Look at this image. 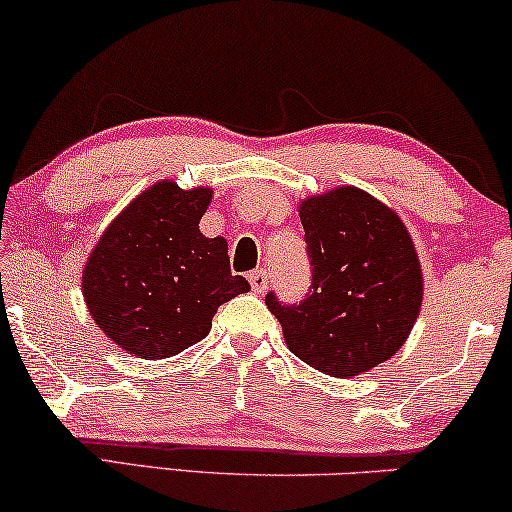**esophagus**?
Segmentation results:
<instances>
[{
  "instance_id": "34e87169",
  "label": "esophagus",
  "mask_w": 512,
  "mask_h": 512,
  "mask_svg": "<svg viewBox=\"0 0 512 512\" xmlns=\"http://www.w3.org/2000/svg\"><path fill=\"white\" fill-rule=\"evenodd\" d=\"M249 284H251V291H254V293H263L265 289H268V272H265V270L249 272Z\"/></svg>"
}]
</instances>
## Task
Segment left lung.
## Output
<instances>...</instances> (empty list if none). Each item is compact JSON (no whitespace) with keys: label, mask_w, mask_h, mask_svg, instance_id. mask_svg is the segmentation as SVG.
Returning a JSON list of instances; mask_svg holds the SVG:
<instances>
[{"label":"left lung","mask_w":512,"mask_h":512,"mask_svg":"<svg viewBox=\"0 0 512 512\" xmlns=\"http://www.w3.org/2000/svg\"><path fill=\"white\" fill-rule=\"evenodd\" d=\"M312 282L307 296L265 305L284 340L307 366L354 377L391 359L415 326L424 279L403 221L354 186L312 195L300 205Z\"/></svg>","instance_id":"left-lung-1"}]
</instances>
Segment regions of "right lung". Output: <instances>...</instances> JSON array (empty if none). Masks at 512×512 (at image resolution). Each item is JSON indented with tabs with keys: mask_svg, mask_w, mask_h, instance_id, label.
Instances as JSON below:
<instances>
[{
	"mask_svg": "<svg viewBox=\"0 0 512 512\" xmlns=\"http://www.w3.org/2000/svg\"><path fill=\"white\" fill-rule=\"evenodd\" d=\"M212 188L158 181L104 230L83 268L95 324L139 359H167L200 342L219 305L249 291L230 272L228 242L205 237Z\"/></svg>",
	"mask_w": 512,
	"mask_h": 512,
	"instance_id": "1",
	"label": "right lung"
}]
</instances>
